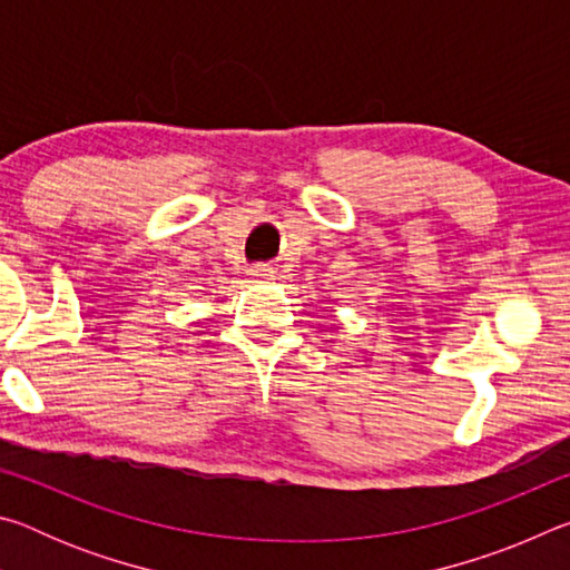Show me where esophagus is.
<instances>
[{
	"label": "esophagus",
	"mask_w": 570,
	"mask_h": 570,
	"mask_svg": "<svg viewBox=\"0 0 570 570\" xmlns=\"http://www.w3.org/2000/svg\"><path fill=\"white\" fill-rule=\"evenodd\" d=\"M272 268H268L266 264H254V266H250L248 268V276L250 278H272Z\"/></svg>",
	"instance_id": "1"
}]
</instances>
